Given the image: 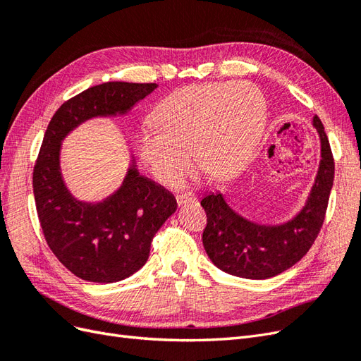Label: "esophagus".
I'll list each match as a JSON object with an SVG mask.
<instances>
[{
    "instance_id": "esophagus-1",
    "label": "esophagus",
    "mask_w": 361,
    "mask_h": 361,
    "mask_svg": "<svg viewBox=\"0 0 361 361\" xmlns=\"http://www.w3.org/2000/svg\"><path fill=\"white\" fill-rule=\"evenodd\" d=\"M195 200H197V199H195V195L191 194V192H183V194L176 195V202H178L179 206H182L185 203H194Z\"/></svg>"
}]
</instances>
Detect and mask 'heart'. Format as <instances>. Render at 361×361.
Listing matches in <instances>:
<instances>
[{
  "label": "heart",
  "instance_id": "obj_1",
  "mask_svg": "<svg viewBox=\"0 0 361 361\" xmlns=\"http://www.w3.org/2000/svg\"><path fill=\"white\" fill-rule=\"evenodd\" d=\"M155 122L140 129L138 154L167 185L197 167L211 178L238 170L253 154L267 120V102L245 81L185 85L164 99Z\"/></svg>",
  "mask_w": 361,
  "mask_h": 361
}]
</instances>
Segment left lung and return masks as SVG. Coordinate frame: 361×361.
<instances>
[{
    "instance_id": "8db88e82",
    "label": "left lung",
    "mask_w": 361,
    "mask_h": 361,
    "mask_svg": "<svg viewBox=\"0 0 361 361\" xmlns=\"http://www.w3.org/2000/svg\"><path fill=\"white\" fill-rule=\"evenodd\" d=\"M321 138V162L302 211L280 226H259L238 215L221 192L200 202L207 216L203 247L216 268L235 277L264 280L279 276L301 260L318 238L334 180V158L324 125L313 118Z\"/></svg>"
}]
</instances>
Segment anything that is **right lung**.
I'll return each instance as SVG.
<instances>
[{
	"label": "right lung",
	"instance_id": "1",
	"mask_svg": "<svg viewBox=\"0 0 361 361\" xmlns=\"http://www.w3.org/2000/svg\"><path fill=\"white\" fill-rule=\"evenodd\" d=\"M155 82L111 81L90 87L52 116L32 170V191L48 247L72 274L87 281H120L146 264L159 227L176 211L174 195L130 167L120 190L89 204L75 200L60 173V143L96 116L126 113L157 89Z\"/></svg>",
	"mask_w": 361,
	"mask_h": 361
}]
</instances>
